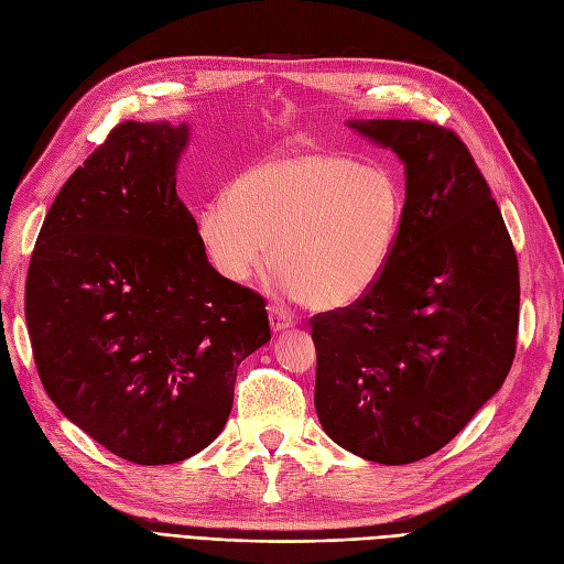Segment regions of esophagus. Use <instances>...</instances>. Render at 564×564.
<instances>
[{"mask_svg": "<svg viewBox=\"0 0 564 564\" xmlns=\"http://www.w3.org/2000/svg\"><path fill=\"white\" fill-rule=\"evenodd\" d=\"M268 319H270V328H273V334L286 332V328L294 326V317H291L284 307L280 305H270L268 307Z\"/></svg>", "mask_w": 564, "mask_h": 564, "instance_id": "esophagus-1", "label": "esophagus"}]
</instances>
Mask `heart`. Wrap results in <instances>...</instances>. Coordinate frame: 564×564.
Wrapping results in <instances>:
<instances>
[{
    "instance_id": "heart-1",
    "label": "heart",
    "mask_w": 564,
    "mask_h": 564,
    "mask_svg": "<svg viewBox=\"0 0 564 564\" xmlns=\"http://www.w3.org/2000/svg\"><path fill=\"white\" fill-rule=\"evenodd\" d=\"M403 221L397 182L332 151L251 165L226 196L196 212V236L217 273L245 284L273 240L275 284L319 310L359 303L390 265Z\"/></svg>"
}]
</instances>
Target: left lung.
<instances>
[{"instance_id":"1","label":"left lung","mask_w":564,"mask_h":564,"mask_svg":"<svg viewBox=\"0 0 564 564\" xmlns=\"http://www.w3.org/2000/svg\"><path fill=\"white\" fill-rule=\"evenodd\" d=\"M392 149L405 203L390 265L368 294L313 319L315 408L340 448L411 464L453 441L509 376L518 259L469 149L424 121H347Z\"/></svg>"}]
</instances>
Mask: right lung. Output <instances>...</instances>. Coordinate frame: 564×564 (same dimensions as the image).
Instances as JSON below:
<instances>
[{
	"label": "right lung",
	"mask_w": 564,
	"mask_h": 564,
	"mask_svg": "<svg viewBox=\"0 0 564 564\" xmlns=\"http://www.w3.org/2000/svg\"><path fill=\"white\" fill-rule=\"evenodd\" d=\"M186 123L116 126L57 193L32 251L25 319L61 413L113 455L174 464L215 441L265 303L205 259L177 196Z\"/></svg>",
	"instance_id": "right-lung-1"
}]
</instances>
